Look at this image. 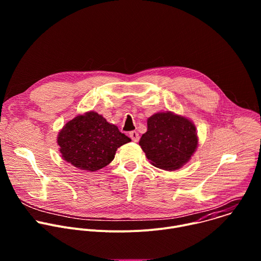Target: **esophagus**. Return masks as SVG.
Masks as SVG:
<instances>
[{"mask_svg":"<svg viewBox=\"0 0 261 261\" xmlns=\"http://www.w3.org/2000/svg\"><path fill=\"white\" fill-rule=\"evenodd\" d=\"M129 136L131 137V139L134 141V142H137L138 139H139V134L136 132V131H131L129 133Z\"/></svg>","mask_w":261,"mask_h":261,"instance_id":"1","label":"esophagus"}]
</instances>
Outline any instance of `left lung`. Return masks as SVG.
I'll return each mask as SVG.
<instances>
[{
    "label": "left lung",
    "instance_id": "left-lung-1",
    "mask_svg": "<svg viewBox=\"0 0 261 261\" xmlns=\"http://www.w3.org/2000/svg\"><path fill=\"white\" fill-rule=\"evenodd\" d=\"M198 137L194 124L171 111L147 119V131L139 145L146 158L158 168L176 170L187 163L196 151Z\"/></svg>",
    "mask_w": 261,
    "mask_h": 261
}]
</instances>
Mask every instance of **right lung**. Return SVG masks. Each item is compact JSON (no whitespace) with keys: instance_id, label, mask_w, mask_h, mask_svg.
Here are the masks:
<instances>
[{"instance_id":"add662e5","label":"right lung","mask_w":261,"mask_h":261,"mask_svg":"<svg viewBox=\"0 0 261 261\" xmlns=\"http://www.w3.org/2000/svg\"><path fill=\"white\" fill-rule=\"evenodd\" d=\"M131 139L95 111L69 121L58 135L62 158L74 167L96 171L114 160L116 151Z\"/></svg>"}]
</instances>
